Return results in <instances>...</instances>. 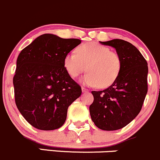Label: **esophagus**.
<instances>
[{
	"instance_id": "34e87169",
	"label": "esophagus",
	"mask_w": 160,
	"mask_h": 160,
	"mask_svg": "<svg viewBox=\"0 0 160 160\" xmlns=\"http://www.w3.org/2000/svg\"><path fill=\"white\" fill-rule=\"evenodd\" d=\"M82 92H83V93L89 92V90L87 89V88H82Z\"/></svg>"
}]
</instances>
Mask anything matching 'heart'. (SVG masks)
I'll list each match as a JSON object with an SVG mask.
<instances>
[{
    "instance_id": "obj_1",
    "label": "heart",
    "mask_w": 160,
    "mask_h": 160,
    "mask_svg": "<svg viewBox=\"0 0 160 160\" xmlns=\"http://www.w3.org/2000/svg\"><path fill=\"white\" fill-rule=\"evenodd\" d=\"M64 66L72 78L87 69L88 72L81 79V83L103 88L116 80L121 70L122 62L117 52L110 51L106 46L90 42L80 46L77 53L66 55Z\"/></svg>"
}]
</instances>
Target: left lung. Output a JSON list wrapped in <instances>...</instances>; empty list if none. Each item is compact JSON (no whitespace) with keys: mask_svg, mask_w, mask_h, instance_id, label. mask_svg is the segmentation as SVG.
<instances>
[{"mask_svg":"<svg viewBox=\"0 0 160 160\" xmlns=\"http://www.w3.org/2000/svg\"><path fill=\"white\" fill-rule=\"evenodd\" d=\"M100 43L116 49L121 58L119 76L111 86L91 91L94 102L90 114L96 127L104 131L121 129L138 115L148 92V63L132 44L120 39Z\"/></svg>","mask_w":160,"mask_h":160,"instance_id":"obj_1","label":"left lung"}]
</instances>
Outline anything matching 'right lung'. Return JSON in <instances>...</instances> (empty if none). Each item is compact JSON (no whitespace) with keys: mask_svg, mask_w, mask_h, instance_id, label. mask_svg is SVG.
<instances>
[{"mask_svg":"<svg viewBox=\"0 0 160 160\" xmlns=\"http://www.w3.org/2000/svg\"><path fill=\"white\" fill-rule=\"evenodd\" d=\"M81 43L45 33L22 50L13 77L15 101L26 121L42 131L64 124L69 105L81 95V88L64 66L66 55Z\"/></svg>","mask_w":160,"mask_h":160,"instance_id":"add662e5","label":"right lung"}]
</instances>
